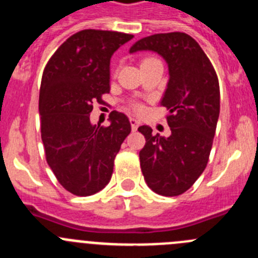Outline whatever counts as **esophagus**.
I'll return each instance as SVG.
<instances>
[{"label": "esophagus", "instance_id": "1", "mask_svg": "<svg viewBox=\"0 0 258 258\" xmlns=\"http://www.w3.org/2000/svg\"><path fill=\"white\" fill-rule=\"evenodd\" d=\"M131 125L133 131H137V127L139 126V121L137 119H134V117H131Z\"/></svg>", "mask_w": 258, "mask_h": 258}]
</instances>
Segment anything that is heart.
I'll return each mask as SVG.
<instances>
[{
	"instance_id": "1",
	"label": "heart",
	"mask_w": 258,
	"mask_h": 258,
	"mask_svg": "<svg viewBox=\"0 0 258 258\" xmlns=\"http://www.w3.org/2000/svg\"><path fill=\"white\" fill-rule=\"evenodd\" d=\"M151 58H152V57H148V58H145V60H143V61H147V60H151ZM134 108H136V110H141V106H139V105H136V106H134Z\"/></svg>"
}]
</instances>
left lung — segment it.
<instances>
[{"instance_id":"left-lung-1","label":"left lung","mask_w":258,"mask_h":258,"mask_svg":"<svg viewBox=\"0 0 258 258\" xmlns=\"http://www.w3.org/2000/svg\"><path fill=\"white\" fill-rule=\"evenodd\" d=\"M155 51L169 66V83L161 105L171 134L160 137L147 125L138 127L146 138L139 152L147 185L157 195H183L206 169L220 113V87L211 61L190 35L160 33L131 47Z\"/></svg>"}]
</instances>
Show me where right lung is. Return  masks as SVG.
<instances>
[{"mask_svg":"<svg viewBox=\"0 0 258 258\" xmlns=\"http://www.w3.org/2000/svg\"><path fill=\"white\" fill-rule=\"evenodd\" d=\"M133 34L84 29L56 49L39 89L41 136L48 166L75 196L100 192L110 181L113 160L132 127L126 115L110 113L108 126L92 125L93 103L110 92V60Z\"/></svg>","mask_w":258,"mask_h":258,"instance_id":"add662e5","label":"right lung"}]
</instances>
